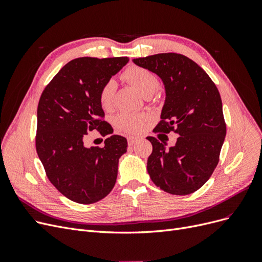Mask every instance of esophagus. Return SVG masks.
Instances as JSON below:
<instances>
[{
    "label": "esophagus",
    "instance_id": "1",
    "mask_svg": "<svg viewBox=\"0 0 262 262\" xmlns=\"http://www.w3.org/2000/svg\"><path fill=\"white\" fill-rule=\"evenodd\" d=\"M137 138L136 137H129L128 138V144L131 146V145H133L134 143H136V142H137Z\"/></svg>",
    "mask_w": 262,
    "mask_h": 262
}]
</instances>
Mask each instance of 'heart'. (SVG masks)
Returning a JSON list of instances; mask_svg holds the SVG:
<instances>
[{"instance_id": "b5f03b06", "label": "heart", "mask_w": 262, "mask_h": 262, "mask_svg": "<svg viewBox=\"0 0 262 262\" xmlns=\"http://www.w3.org/2000/svg\"><path fill=\"white\" fill-rule=\"evenodd\" d=\"M122 78L125 82L136 87L145 97L153 95L160 86V81L153 72L138 66H131L125 69L122 73ZM116 89L117 84L115 80H109L102 85L99 91V102L104 109H110L113 107ZM148 120L149 116L146 114L121 113L116 117V124L118 128L123 131L138 133L143 129L144 124Z\"/></svg>"}]
</instances>
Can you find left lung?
Segmentation results:
<instances>
[{"instance_id": "1", "label": "left lung", "mask_w": 262, "mask_h": 262, "mask_svg": "<svg viewBox=\"0 0 262 262\" xmlns=\"http://www.w3.org/2000/svg\"><path fill=\"white\" fill-rule=\"evenodd\" d=\"M162 78L165 104L155 132L179 134L175 146L153 137L147 172L154 184L170 194L186 195L200 189L217 166L226 136L220 93L205 71L179 53H158L133 59Z\"/></svg>"}]
</instances>
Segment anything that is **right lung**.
<instances>
[{"mask_svg":"<svg viewBox=\"0 0 262 262\" xmlns=\"http://www.w3.org/2000/svg\"><path fill=\"white\" fill-rule=\"evenodd\" d=\"M128 61L126 57L74 59L59 71L39 99L37 154L51 184L76 203L104 199L116 184L126 139L112 136L104 147H86L84 140L93 130L102 136L113 133L112 125L102 120L99 91Z\"/></svg>","mask_w":262,"mask_h":262,"instance_id":"right-lung-1","label":"right lung"}]
</instances>
